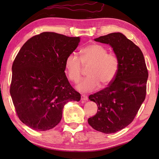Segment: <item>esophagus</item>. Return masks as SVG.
<instances>
[{"instance_id":"34e87169","label":"esophagus","mask_w":159,"mask_h":159,"mask_svg":"<svg viewBox=\"0 0 159 159\" xmlns=\"http://www.w3.org/2000/svg\"><path fill=\"white\" fill-rule=\"evenodd\" d=\"M88 100V97L85 94H82L81 95V100L83 101H87Z\"/></svg>"}]
</instances>
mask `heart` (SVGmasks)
Wrapping results in <instances>:
<instances>
[{
    "label": "heart",
    "instance_id": "heart-1",
    "mask_svg": "<svg viewBox=\"0 0 159 159\" xmlns=\"http://www.w3.org/2000/svg\"><path fill=\"white\" fill-rule=\"evenodd\" d=\"M87 69V76L76 85L81 92H89L99 87H106L113 81L119 70L120 62L115 53L108 52L105 46L93 43L80 50L79 57L70 53L65 61V67L68 79L77 83L81 77L83 67Z\"/></svg>",
    "mask_w": 159,
    "mask_h": 159
}]
</instances>
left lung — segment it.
Returning a JSON list of instances; mask_svg holds the SVG:
<instances>
[{
  "label": "left lung",
  "mask_w": 159,
  "mask_h": 159,
  "mask_svg": "<svg viewBox=\"0 0 159 159\" xmlns=\"http://www.w3.org/2000/svg\"><path fill=\"white\" fill-rule=\"evenodd\" d=\"M94 40L111 46L120 66L109 86L89 96L98 111L88 123L98 131L114 133L134 120L146 98L148 72L141 49L122 33H109Z\"/></svg>",
  "instance_id": "1"
}]
</instances>
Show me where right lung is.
Wrapping results in <instances>:
<instances>
[{
	"mask_svg": "<svg viewBox=\"0 0 159 159\" xmlns=\"http://www.w3.org/2000/svg\"><path fill=\"white\" fill-rule=\"evenodd\" d=\"M80 39L43 32L28 39L16 55L10 94L20 120L32 129L45 131L55 127L64 105L80 100L65 73L66 57Z\"/></svg>",
	"mask_w": 159,
	"mask_h": 159,
	"instance_id": "right-lung-1",
	"label": "right lung"
}]
</instances>
